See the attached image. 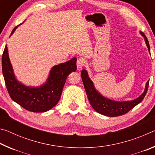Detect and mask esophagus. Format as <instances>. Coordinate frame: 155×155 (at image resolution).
Returning <instances> with one entry per match:
<instances>
[{
  "label": "esophagus",
  "mask_w": 155,
  "mask_h": 155,
  "mask_svg": "<svg viewBox=\"0 0 155 155\" xmlns=\"http://www.w3.org/2000/svg\"><path fill=\"white\" fill-rule=\"evenodd\" d=\"M84 64H85V61H84V59L82 58H78L77 61V66L78 68H82Z\"/></svg>",
  "instance_id": "esophagus-1"
}]
</instances>
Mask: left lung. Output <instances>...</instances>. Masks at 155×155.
Instances as JSON below:
<instances>
[{
	"mask_svg": "<svg viewBox=\"0 0 155 155\" xmlns=\"http://www.w3.org/2000/svg\"><path fill=\"white\" fill-rule=\"evenodd\" d=\"M141 34L144 38L146 46L148 48V51L150 52V45H149L148 40H147L146 36L142 32H141ZM81 78H82L84 87H85L86 94H87L88 100L91 107L99 114L109 117H116L124 115L132 109L133 107H135L137 104L140 103L146 96L149 85L148 81L146 83L143 93L137 98L130 101L119 102L112 101V100L108 99L102 96L94 87V83L89 78L87 72L85 70H83L81 71Z\"/></svg>",
	"mask_w": 155,
	"mask_h": 155,
	"instance_id": "1",
	"label": "left lung"
}]
</instances>
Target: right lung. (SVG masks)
Instances as JSON below:
<instances>
[{
	"instance_id": "1",
	"label": "right lung",
	"mask_w": 155,
	"mask_h": 155,
	"mask_svg": "<svg viewBox=\"0 0 155 155\" xmlns=\"http://www.w3.org/2000/svg\"><path fill=\"white\" fill-rule=\"evenodd\" d=\"M18 27L13 29L12 35ZM77 58L52 67L46 83L37 87L25 86L15 77L9 58L7 46L2 56V70L5 85L11 98L26 110L41 113L58 103L68 76L77 70Z\"/></svg>"
}]
</instances>
